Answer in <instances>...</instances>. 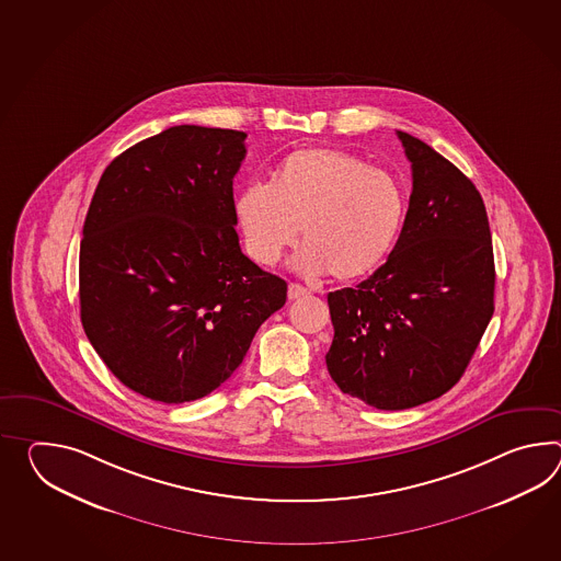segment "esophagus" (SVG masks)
Returning a JSON list of instances; mask_svg holds the SVG:
<instances>
[{
    "label": "esophagus",
    "instance_id": "esophagus-1",
    "mask_svg": "<svg viewBox=\"0 0 561 561\" xmlns=\"http://www.w3.org/2000/svg\"><path fill=\"white\" fill-rule=\"evenodd\" d=\"M308 294H310V289L299 286V284H289V287H287V296H289V299L304 298V296H308Z\"/></svg>",
    "mask_w": 561,
    "mask_h": 561
}]
</instances>
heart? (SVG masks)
<instances>
[{
  "instance_id": "heart-1",
  "label": "heart",
  "mask_w": 561,
  "mask_h": 561,
  "mask_svg": "<svg viewBox=\"0 0 561 561\" xmlns=\"http://www.w3.org/2000/svg\"><path fill=\"white\" fill-rule=\"evenodd\" d=\"M239 229L253 262L274 265L298 241L301 274L330 272L337 282L374 274L394 248L407 193L394 174L337 149H299L275 169L270 185L236 201Z\"/></svg>"
}]
</instances>
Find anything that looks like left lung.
<instances>
[{
	"label": "left lung",
	"mask_w": 561,
	"mask_h": 561,
	"mask_svg": "<svg viewBox=\"0 0 561 561\" xmlns=\"http://www.w3.org/2000/svg\"><path fill=\"white\" fill-rule=\"evenodd\" d=\"M409 211L394 250L366 282L328 294L337 388L380 411L443 397L493 316L495 262L485 203L471 179L407 133Z\"/></svg>",
	"instance_id": "left-lung-1"
}]
</instances>
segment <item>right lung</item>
<instances>
[{
    "label": "right lung",
    "mask_w": 561,
    "mask_h": 561,
    "mask_svg": "<svg viewBox=\"0 0 561 561\" xmlns=\"http://www.w3.org/2000/svg\"><path fill=\"white\" fill-rule=\"evenodd\" d=\"M245 133L181 125L102 173L80 241V318L138 394L203 399L236 373L287 284L239 248L233 176Z\"/></svg>",
    "instance_id": "right-lung-1"
}]
</instances>
